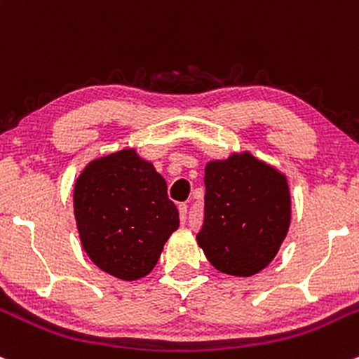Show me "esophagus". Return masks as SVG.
I'll list each match as a JSON object with an SVG mask.
<instances>
[{"label": "esophagus", "mask_w": 359, "mask_h": 359, "mask_svg": "<svg viewBox=\"0 0 359 359\" xmlns=\"http://www.w3.org/2000/svg\"><path fill=\"white\" fill-rule=\"evenodd\" d=\"M179 213H180V220H182L184 224H186V220H187V205H186V203H180V205H179Z\"/></svg>", "instance_id": "1"}]
</instances>
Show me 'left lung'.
<instances>
[{
  "label": "left lung",
  "instance_id": "obj_1",
  "mask_svg": "<svg viewBox=\"0 0 359 359\" xmlns=\"http://www.w3.org/2000/svg\"><path fill=\"white\" fill-rule=\"evenodd\" d=\"M205 186V222L196 239L208 262L236 277L262 271L290 225L285 175L244 151L210 161Z\"/></svg>",
  "mask_w": 359,
  "mask_h": 359
}]
</instances>
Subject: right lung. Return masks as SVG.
<instances>
[{
    "label": "right lung",
    "mask_w": 359,
    "mask_h": 359,
    "mask_svg": "<svg viewBox=\"0 0 359 359\" xmlns=\"http://www.w3.org/2000/svg\"><path fill=\"white\" fill-rule=\"evenodd\" d=\"M74 215L90 262L122 280L148 275L179 229L167 182L130 148L82 170L74 187Z\"/></svg>",
    "instance_id": "1"
}]
</instances>
